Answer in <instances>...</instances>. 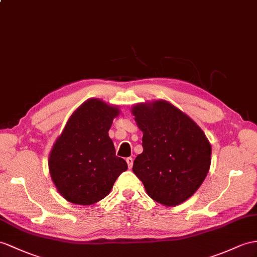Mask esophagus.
Listing matches in <instances>:
<instances>
[{
    "label": "esophagus",
    "instance_id": "1",
    "mask_svg": "<svg viewBox=\"0 0 257 257\" xmlns=\"http://www.w3.org/2000/svg\"><path fill=\"white\" fill-rule=\"evenodd\" d=\"M126 162H127V166H128V168H130V169L133 167V158H132V157H128V158H126Z\"/></svg>",
    "mask_w": 257,
    "mask_h": 257
}]
</instances>
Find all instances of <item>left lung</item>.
Instances as JSON below:
<instances>
[{"mask_svg":"<svg viewBox=\"0 0 257 257\" xmlns=\"http://www.w3.org/2000/svg\"><path fill=\"white\" fill-rule=\"evenodd\" d=\"M143 132V153L133 171L154 201L176 206L202 185L210 167L211 146L198 125L164 100L132 109Z\"/></svg>","mask_w":257,"mask_h":257,"instance_id":"8db88e82","label":"left lung"}]
</instances>
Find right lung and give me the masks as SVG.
Listing matches in <instances>:
<instances>
[{"label": "right lung", "instance_id": "right-lung-1", "mask_svg": "<svg viewBox=\"0 0 257 257\" xmlns=\"http://www.w3.org/2000/svg\"><path fill=\"white\" fill-rule=\"evenodd\" d=\"M118 109L89 99L74 112L49 158L53 183L66 201L95 204L108 195L127 169L108 135Z\"/></svg>", "mask_w": 257, "mask_h": 257}]
</instances>
